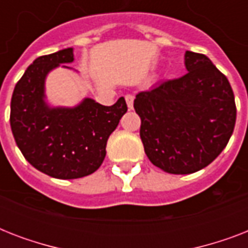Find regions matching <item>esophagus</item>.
I'll list each match as a JSON object with an SVG mask.
<instances>
[{
	"label": "esophagus",
	"instance_id": "34e87169",
	"mask_svg": "<svg viewBox=\"0 0 248 248\" xmlns=\"http://www.w3.org/2000/svg\"><path fill=\"white\" fill-rule=\"evenodd\" d=\"M124 99H126V104H127L128 109L131 110V109L134 108V96H132V95H126Z\"/></svg>",
	"mask_w": 248,
	"mask_h": 248
}]
</instances>
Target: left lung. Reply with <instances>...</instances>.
I'll return each instance as SVG.
<instances>
[{"label": "left lung", "instance_id": "left-lung-1", "mask_svg": "<svg viewBox=\"0 0 248 248\" xmlns=\"http://www.w3.org/2000/svg\"><path fill=\"white\" fill-rule=\"evenodd\" d=\"M188 73L136 95L140 138L148 158L166 172L204 169L227 147L234 130V93L203 54L185 52Z\"/></svg>", "mask_w": 248, "mask_h": 248}]
</instances>
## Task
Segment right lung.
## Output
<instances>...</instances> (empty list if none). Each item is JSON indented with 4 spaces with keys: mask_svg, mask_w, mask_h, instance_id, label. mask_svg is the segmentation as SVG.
Returning <instances> with one entry per match:
<instances>
[{
    "mask_svg": "<svg viewBox=\"0 0 248 248\" xmlns=\"http://www.w3.org/2000/svg\"><path fill=\"white\" fill-rule=\"evenodd\" d=\"M73 62V47L37 58L14 89L10 112L14 139L25 159L41 172L63 180L87 176L100 167L109 135L127 112L124 97L110 107L91 97L75 107L50 104L45 86L48 73Z\"/></svg>",
    "mask_w": 248,
    "mask_h": 248,
    "instance_id": "1",
    "label": "right lung"
}]
</instances>
